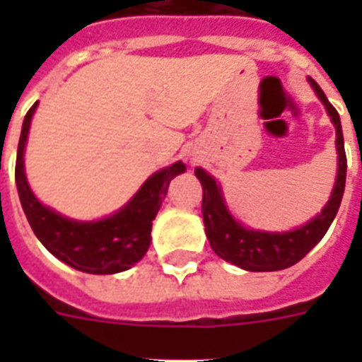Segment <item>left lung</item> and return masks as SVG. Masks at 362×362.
I'll return each mask as SVG.
<instances>
[{
	"mask_svg": "<svg viewBox=\"0 0 362 362\" xmlns=\"http://www.w3.org/2000/svg\"><path fill=\"white\" fill-rule=\"evenodd\" d=\"M317 98L323 101L327 112L331 116L332 124L337 127V150H338V175L337 184L332 189V195L325 209L320 216L308 221L306 226L298 227L289 233H261L244 229L240 223L233 220L227 212L221 192L216 180L206 175L203 169H195V176L203 186V221L204 231L209 237L210 246L229 263L237 264L244 270L252 272H270V270H281L298 263L312 247L325 237L327 229L331 227L334 216H337L340 203H342L344 187H346V170H348V159L344 150V135L340 116L337 109L329 103V99L320 88V84L312 81Z\"/></svg>",
	"mask_w": 362,
	"mask_h": 362,
	"instance_id": "8db88e82",
	"label": "left lung"
}]
</instances>
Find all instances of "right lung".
Wrapping results in <instances>:
<instances>
[{"mask_svg":"<svg viewBox=\"0 0 362 362\" xmlns=\"http://www.w3.org/2000/svg\"><path fill=\"white\" fill-rule=\"evenodd\" d=\"M37 103L28 110L20 133L14 178L24 214L35 237L48 252L69 267L90 274H115L141 261L150 247L152 220L167 195L169 182L186 170V165H170L144 182L135 197L120 212L107 220L81 223L62 218L42 206L31 193L24 175V146L30 131L31 116Z\"/></svg>","mask_w":362,"mask_h":362,"instance_id":"add662e5","label":"right lung"}]
</instances>
